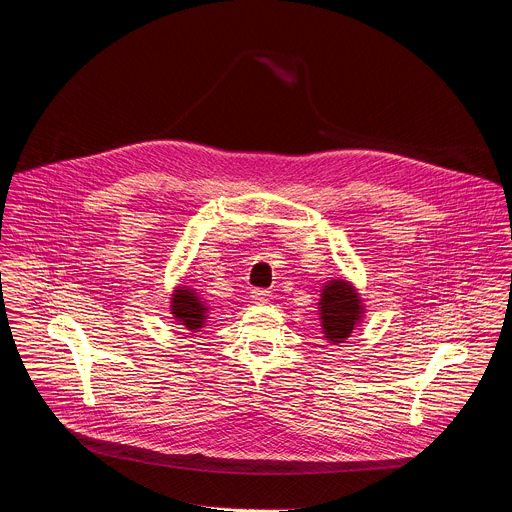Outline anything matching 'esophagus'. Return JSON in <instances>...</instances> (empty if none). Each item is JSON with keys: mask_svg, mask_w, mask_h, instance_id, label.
Here are the masks:
<instances>
[{"mask_svg": "<svg viewBox=\"0 0 512 512\" xmlns=\"http://www.w3.org/2000/svg\"><path fill=\"white\" fill-rule=\"evenodd\" d=\"M269 297H271V291H267V289H253L251 291V299L255 303H265V301H269Z\"/></svg>", "mask_w": 512, "mask_h": 512, "instance_id": "1", "label": "esophagus"}]
</instances>
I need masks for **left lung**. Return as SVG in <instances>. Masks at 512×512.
Masks as SVG:
<instances>
[{
	"mask_svg": "<svg viewBox=\"0 0 512 512\" xmlns=\"http://www.w3.org/2000/svg\"><path fill=\"white\" fill-rule=\"evenodd\" d=\"M317 311L323 337L329 344L337 346L344 344L362 323L366 305L354 283L344 277H335L323 283Z\"/></svg>",
	"mask_w": 512,
	"mask_h": 512,
	"instance_id": "left-lung-1",
	"label": "left lung"
}]
</instances>
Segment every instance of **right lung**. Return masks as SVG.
<instances>
[{
	"label": "right lung",
	"instance_id": "right-lung-1",
	"mask_svg": "<svg viewBox=\"0 0 512 512\" xmlns=\"http://www.w3.org/2000/svg\"><path fill=\"white\" fill-rule=\"evenodd\" d=\"M170 313H173V319L189 329L193 335L197 331H203V327L209 321L211 315V305L207 299L199 295L195 287L189 285H177L170 293Z\"/></svg>",
	"mask_w": 512,
	"mask_h": 512
}]
</instances>
